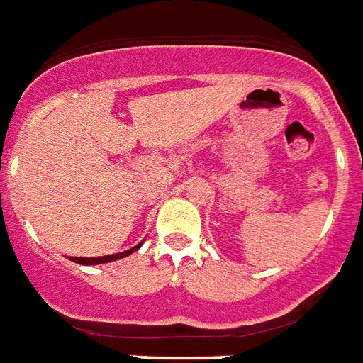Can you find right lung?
I'll return each mask as SVG.
<instances>
[{"label":"right lung","mask_w":363,"mask_h":363,"mask_svg":"<svg viewBox=\"0 0 363 363\" xmlns=\"http://www.w3.org/2000/svg\"><path fill=\"white\" fill-rule=\"evenodd\" d=\"M140 247V243L138 245H135V247L127 249V251H123V253H116V255H106V257H72V261L77 262V264H101V262H110V261H118V259H123V257L131 255L133 251H137V249Z\"/></svg>","instance_id":"obj_1"}]
</instances>
